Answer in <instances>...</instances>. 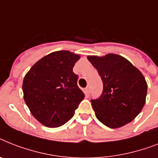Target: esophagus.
<instances>
[{
	"label": "esophagus",
	"mask_w": 158,
	"mask_h": 158,
	"mask_svg": "<svg viewBox=\"0 0 158 158\" xmlns=\"http://www.w3.org/2000/svg\"><path fill=\"white\" fill-rule=\"evenodd\" d=\"M90 92H91L90 86H88V87L86 88V92H87V94L89 95V94H90Z\"/></svg>",
	"instance_id": "esophagus-1"
}]
</instances>
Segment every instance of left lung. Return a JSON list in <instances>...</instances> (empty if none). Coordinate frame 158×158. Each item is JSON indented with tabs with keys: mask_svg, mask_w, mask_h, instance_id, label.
<instances>
[{
	"mask_svg": "<svg viewBox=\"0 0 158 158\" xmlns=\"http://www.w3.org/2000/svg\"><path fill=\"white\" fill-rule=\"evenodd\" d=\"M103 82V92L92 100L95 114L110 128L129 123L139 114L145 104L148 85L142 73L120 55L88 56Z\"/></svg>",
	"mask_w": 158,
	"mask_h": 158,
	"instance_id": "left-lung-1",
	"label": "left lung"
}]
</instances>
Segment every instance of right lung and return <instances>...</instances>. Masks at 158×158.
<instances>
[{
  "instance_id": "obj_1",
  "label": "right lung",
  "mask_w": 158,
  "mask_h": 158,
  "mask_svg": "<svg viewBox=\"0 0 158 158\" xmlns=\"http://www.w3.org/2000/svg\"><path fill=\"white\" fill-rule=\"evenodd\" d=\"M80 56L67 50L51 52L34 64L23 82V98L31 114L48 127L70 120L84 98L73 72Z\"/></svg>"
}]
</instances>
